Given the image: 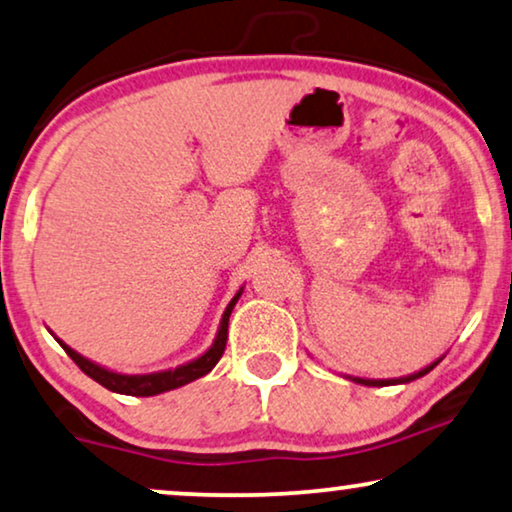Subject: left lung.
Here are the masks:
<instances>
[{"mask_svg":"<svg viewBox=\"0 0 512 512\" xmlns=\"http://www.w3.org/2000/svg\"><path fill=\"white\" fill-rule=\"evenodd\" d=\"M443 357H438L436 362H431L429 366H424V369H420V371H415V373H410V376H401V378H387V380H369V378H355V376H345V378H350L352 383H359V385H369V387H383V385H401V383H410V380H415V378H420V376H424V373H429L431 369H434V366L441 362Z\"/></svg>","mask_w":512,"mask_h":512,"instance_id":"left-lung-1","label":"left lung"}]
</instances>
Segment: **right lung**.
Listing matches in <instances>:
<instances>
[{
  "instance_id": "1",
  "label": "right lung",
  "mask_w": 512,
  "mask_h": 512,
  "mask_svg": "<svg viewBox=\"0 0 512 512\" xmlns=\"http://www.w3.org/2000/svg\"><path fill=\"white\" fill-rule=\"evenodd\" d=\"M241 294H243V287L234 294L232 301L227 304L225 313H222L218 334H215L211 348H208L204 355H199V357L190 359V362L176 366V369H164V371H153V373H120V371L106 369V366L92 362V359H88V357H83L81 352H76L74 348H69L67 343L60 341L53 331H50V334L55 336V341L62 345L64 352L74 359V362L78 364V369H81L85 376L97 380L99 385H104L106 390L127 394V397H155V394L176 390V387H183L187 383H192V380L206 376L208 371H213V366L220 362L222 352H225L229 315H232L236 301H239Z\"/></svg>"
}]
</instances>
